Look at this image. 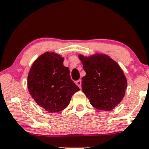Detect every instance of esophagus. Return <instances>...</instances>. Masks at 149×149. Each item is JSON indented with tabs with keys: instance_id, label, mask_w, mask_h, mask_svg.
Segmentation results:
<instances>
[{
	"instance_id": "esophagus-1",
	"label": "esophagus",
	"mask_w": 149,
	"mask_h": 149,
	"mask_svg": "<svg viewBox=\"0 0 149 149\" xmlns=\"http://www.w3.org/2000/svg\"><path fill=\"white\" fill-rule=\"evenodd\" d=\"M76 84L78 85V87H79L80 89H81V84H82V81L81 80H77V81L76 82Z\"/></svg>"
}]
</instances>
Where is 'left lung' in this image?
<instances>
[{
	"label": "left lung",
	"instance_id": "1",
	"mask_svg": "<svg viewBox=\"0 0 149 149\" xmlns=\"http://www.w3.org/2000/svg\"><path fill=\"white\" fill-rule=\"evenodd\" d=\"M86 75L82 90L90 103L98 110L111 111L120 103L127 89V79L118 64L105 54H78Z\"/></svg>",
	"mask_w": 149,
	"mask_h": 149
}]
</instances>
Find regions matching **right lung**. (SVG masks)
I'll return each instance as SVG.
<instances>
[{"instance_id":"right-lung-1","label":"right lung","mask_w":149,"mask_h":149,"mask_svg":"<svg viewBox=\"0 0 149 149\" xmlns=\"http://www.w3.org/2000/svg\"><path fill=\"white\" fill-rule=\"evenodd\" d=\"M64 58L46 52L34 61L27 77L29 94L38 105L49 113L59 112L69 106L71 97L80 89L70 76Z\"/></svg>"}]
</instances>
